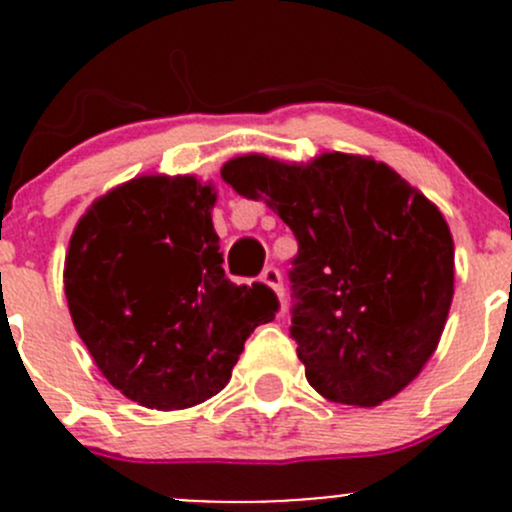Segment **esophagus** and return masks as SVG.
I'll return each instance as SVG.
<instances>
[{"label": "esophagus", "instance_id": "obj_1", "mask_svg": "<svg viewBox=\"0 0 512 512\" xmlns=\"http://www.w3.org/2000/svg\"><path fill=\"white\" fill-rule=\"evenodd\" d=\"M262 282H265L267 287H272L277 292V297L282 299V294H285V289H282V272L277 270V267H265L262 270Z\"/></svg>", "mask_w": 512, "mask_h": 512}]
</instances>
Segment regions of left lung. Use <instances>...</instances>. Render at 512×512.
<instances>
[{
    "mask_svg": "<svg viewBox=\"0 0 512 512\" xmlns=\"http://www.w3.org/2000/svg\"><path fill=\"white\" fill-rule=\"evenodd\" d=\"M223 180L297 237L289 337L309 384L349 406L409 386L453 299V237L436 205L386 163L347 153L309 165L240 156Z\"/></svg>",
    "mask_w": 512,
    "mask_h": 512,
    "instance_id": "obj_1",
    "label": "left lung"
}]
</instances>
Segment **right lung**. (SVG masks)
<instances>
[{"label":"right lung","mask_w":512,"mask_h":512,"mask_svg":"<svg viewBox=\"0 0 512 512\" xmlns=\"http://www.w3.org/2000/svg\"><path fill=\"white\" fill-rule=\"evenodd\" d=\"M215 193L190 175H143L79 220L64 289L79 337L111 386L141 406L188 409L225 389L277 294L225 277Z\"/></svg>","instance_id":"add662e5"}]
</instances>
